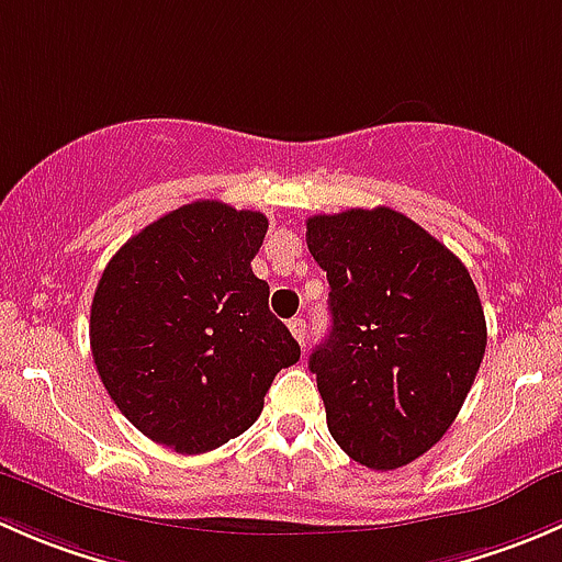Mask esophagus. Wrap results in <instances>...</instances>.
<instances>
[{"mask_svg": "<svg viewBox=\"0 0 562 562\" xmlns=\"http://www.w3.org/2000/svg\"><path fill=\"white\" fill-rule=\"evenodd\" d=\"M288 328H291L293 339H296L299 345H304V339H307V323H304V317H291V321H288Z\"/></svg>", "mask_w": 562, "mask_h": 562, "instance_id": "34e87169", "label": "esophagus"}]
</instances>
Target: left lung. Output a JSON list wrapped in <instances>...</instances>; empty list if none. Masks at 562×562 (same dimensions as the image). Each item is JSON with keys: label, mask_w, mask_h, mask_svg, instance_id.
Masks as SVG:
<instances>
[{"label": "left lung", "mask_w": 562, "mask_h": 562, "mask_svg": "<svg viewBox=\"0 0 562 562\" xmlns=\"http://www.w3.org/2000/svg\"><path fill=\"white\" fill-rule=\"evenodd\" d=\"M331 331L310 356L339 449L372 470L427 454L454 424L486 348L462 260L389 206L307 220Z\"/></svg>", "instance_id": "1"}]
</instances>
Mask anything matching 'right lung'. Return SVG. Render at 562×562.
<instances>
[{
	"instance_id": "1",
	"label": "right lung",
	"mask_w": 562,
	"mask_h": 562,
	"mask_svg": "<svg viewBox=\"0 0 562 562\" xmlns=\"http://www.w3.org/2000/svg\"><path fill=\"white\" fill-rule=\"evenodd\" d=\"M269 220L192 201L108 260L89 342L100 381L135 429L179 454L220 449L255 424L302 348L252 274Z\"/></svg>"
}]
</instances>
